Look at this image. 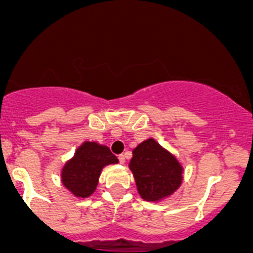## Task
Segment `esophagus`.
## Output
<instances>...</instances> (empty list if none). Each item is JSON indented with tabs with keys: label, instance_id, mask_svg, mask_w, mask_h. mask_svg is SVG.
<instances>
[{
	"label": "esophagus",
	"instance_id": "1",
	"mask_svg": "<svg viewBox=\"0 0 253 253\" xmlns=\"http://www.w3.org/2000/svg\"><path fill=\"white\" fill-rule=\"evenodd\" d=\"M119 160L121 164H125V162H126V159H125V155L124 154H120L119 155Z\"/></svg>",
	"mask_w": 253,
	"mask_h": 253
}]
</instances>
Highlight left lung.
<instances>
[{"mask_svg": "<svg viewBox=\"0 0 253 253\" xmlns=\"http://www.w3.org/2000/svg\"><path fill=\"white\" fill-rule=\"evenodd\" d=\"M132 154L128 167L143 200L158 202L171 196L180 187L183 168L175 155L155 139L148 138L139 143Z\"/></svg>", "mask_w": 253, "mask_h": 253, "instance_id": "left-lung-1", "label": "left lung"}]
</instances>
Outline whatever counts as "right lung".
Instances as JSON below:
<instances>
[{"mask_svg":"<svg viewBox=\"0 0 253 253\" xmlns=\"http://www.w3.org/2000/svg\"><path fill=\"white\" fill-rule=\"evenodd\" d=\"M119 159L106 145L85 141L76 150L62 168L61 181L63 186L77 198H88L98 186L104 167L117 164Z\"/></svg>","mask_w":253,"mask_h":253,"instance_id":"1","label":"right lung"}]
</instances>
